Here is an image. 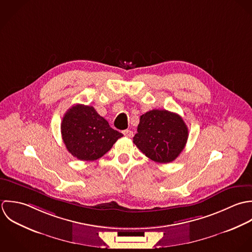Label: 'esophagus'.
<instances>
[{"label":"esophagus","instance_id":"34e87169","mask_svg":"<svg viewBox=\"0 0 252 252\" xmlns=\"http://www.w3.org/2000/svg\"><path fill=\"white\" fill-rule=\"evenodd\" d=\"M123 134L125 136H126V137H131L133 135V132L131 130H129V129H126V130L123 131Z\"/></svg>","mask_w":252,"mask_h":252}]
</instances>
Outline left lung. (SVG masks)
<instances>
[{
    "mask_svg": "<svg viewBox=\"0 0 252 252\" xmlns=\"http://www.w3.org/2000/svg\"><path fill=\"white\" fill-rule=\"evenodd\" d=\"M187 139L188 127L178 114L154 109L140 117L133 143L152 160L167 163L183 151Z\"/></svg>",
    "mask_w": 252,
    "mask_h": 252,
    "instance_id": "8db88e82",
    "label": "left lung"
}]
</instances>
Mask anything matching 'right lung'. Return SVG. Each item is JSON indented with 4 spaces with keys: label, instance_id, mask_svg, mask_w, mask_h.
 <instances>
[{
    "label": "right lung",
    "instance_id": "add662e5",
    "mask_svg": "<svg viewBox=\"0 0 252 252\" xmlns=\"http://www.w3.org/2000/svg\"><path fill=\"white\" fill-rule=\"evenodd\" d=\"M61 134L67 150L81 160L99 158L123 136L93 106L83 104H76L65 113Z\"/></svg>",
    "mask_w": 252,
    "mask_h": 252
}]
</instances>
